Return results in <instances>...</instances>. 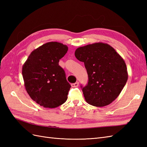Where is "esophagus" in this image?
<instances>
[{"mask_svg": "<svg viewBox=\"0 0 147 147\" xmlns=\"http://www.w3.org/2000/svg\"><path fill=\"white\" fill-rule=\"evenodd\" d=\"M78 85H79V83L78 82H76V83L72 84V87H78Z\"/></svg>", "mask_w": 147, "mask_h": 147, "instance_id": "obj_1", "label": "esophagus"}]
</instances>
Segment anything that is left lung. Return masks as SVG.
Segmentation results:
<instances>
[{
  "label": "left lung",
  "instance_id": "1",
  "mask_svg": "<svg viewBox=\"0 0 147 147\" xmlns=\"http://www.w3.org/2000/svg\"><path fill=\"white\" fill-rule=\"evenodd\" d=\"M76 58L83 62L88 75L82 91L87 103L104 107L116 99L127 82L125 62L115 49L99 42L78 48Z\"/></svg>",
  "mask_w": 147,
  "mask_h": 147
}]
</instances>
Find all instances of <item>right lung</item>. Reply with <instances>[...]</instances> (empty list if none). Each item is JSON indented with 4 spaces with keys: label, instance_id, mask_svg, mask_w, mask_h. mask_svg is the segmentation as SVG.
<instances>
[{
    "label": "right lung",
    "instance_id": "right-lung-1",
    "mask_svg": "<svg viewBox=\"0 0 147 147\" xmlns=\"http://www.w3.org/2000/svg\"><path fill=\"white\" fill-rule=\"evenodd\" d=\"M68 47L51 42L34 50L24 63L22 74L24 86L34 101L45 108L57 107L66 101L71 87L59 61Z\"/></svg>",
    "mask_w": 147,
    "mask_h": 147
}]
</instances>
